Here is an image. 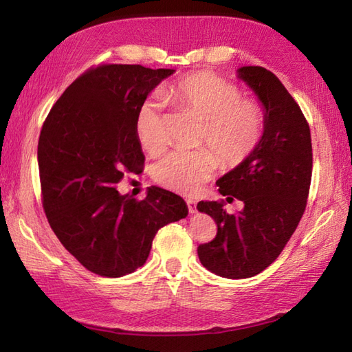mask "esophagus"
<instances>
[{"instance_id":"esophagus-1","label":"esophagus","mask_w":352,"mask_h":352,"mask_svg":"<svg viewBox=\"0 0 352 352\" xmlns=\"http://www.w3.org/2000/svg\"><path fill=\"white\" fill-rule=\"evenodd\" d=\"M186 203H188V208H189L190 213H195L197 212V201L186 199Z\"/></svg>"}]
</instances>
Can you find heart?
Masks as SVG:
<instances>
[{
	"instance_id": "1",
	"label": "heart",
	"mask_w": 352,
	"mask_h": 352,
	"mask_svg": "<svg viewBox=\"0 0 352 352\" xmlns=\"http://www.w3.org/2000/svg\"><path fill=\"white\" fill-rule=\"evenodd\" d=\"M164 98L203 119L198 142L208 148L174 151L155 164L154 178L166 189L195 193L216 168H236L256 151L266 129V111L241 89L212 72H193L174 81ZM134 130L142 148L157 155L168 145L163 106L155 96L140 104Z\"/></svg>"
}]
</instances>
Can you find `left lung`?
I'll list each match as a JSON object with an SVG mask.
<instances>
[{
    "mask_svg": "<svg viewBox=\"0 0 352 352\" xmlns=\"http://www.w3.org/2000/svg\"><path fill=\"white\" fill-rule=\"evenodd\" d=\"M237 72L263 104L266 129L256 151L216 184L245 207L228 213L218 201L197 206L218 226L213 241L198 246L201 263L233 280L260 274L280 256L307 206L313 169L309 122L278 77L261 66Z\"/></svg>",
    "mask_w": 352,
    "mask_h": 352,
    "instance_id": "8db88e82",
    "label": "left lung"
}]
</instances>
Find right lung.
Returning a JSON list of instances; mask_svg holds the SVG:
<instances>
[{
	"instance_id": "obj_1",
	"label": "right lung",
	"mask_w": 352,
	"mask_h": 352,
	"mask_svg": "<svg viewBox=\"0 0 352 352\" xmlns=\"http://www.w3.org/2000/svg\"><path fill=\"white\" fill-rule=\"evenodd\" d=\"M174 69L100 65L66 89L42 125V206L58 241L87 271L116 278L144 266L159 228L188 216L175 193L149 188L145 199L118 183L139 174L145 157L134 118Z\"/></svg>"
}]
</instances>
